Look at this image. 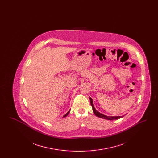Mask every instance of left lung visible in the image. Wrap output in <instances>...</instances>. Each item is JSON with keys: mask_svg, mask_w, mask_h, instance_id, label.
<instances>
[{"mask_svg": "<svg viewBox=\"0 0 158 158\" xmlns=\"http://www.w3.org/2000/svg\"><path fill=\"white\" fill-rule=\"evenodd\" d=\"M89 99H90V104H91V106L92 107L93 112L95 114V115L96 116H97L99 118H104V119L108 120H117V119H119L121 118H123L125 115H122V116H107V115H104V114L98 112V111L95 109V108L94 107V105L93 104V99L91 98H89Z\"/></svg>", "mask_w": 158, "mask_h": 158, "instance_id": "obj_1", "label": "left lung"}]
</instances>
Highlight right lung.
Instances as JSON below:
<instances>
[{"label":"right lung","mask_w":158,"mask_h":158,"mask_svg":"<svg viewBox=\"0 0 158 158\" xmlns=\"http://www.w3.org/2000/svg\"><path fill=\"white\" fill-rule=\"evenodd\" d=\"M70 110L68 111V113H66V114L64 115H63V118H65L66 117H67V116H68V114H69V113H70Z\"/></svg>","instance_id":"1"}]
</instances>
